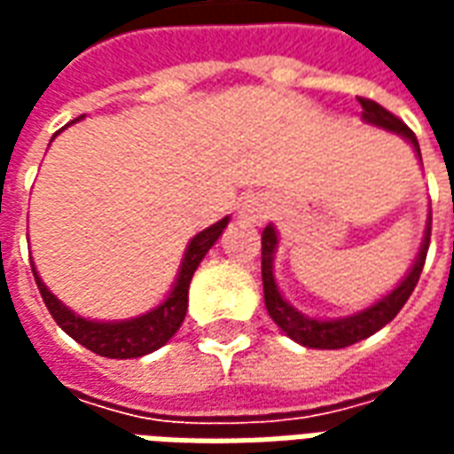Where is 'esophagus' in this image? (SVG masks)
<instances>
[{
	"label": "esophagus",
	"instance_id": "esophagus-1",
	"mask_svg": "<svg viewBox=\"0 0 454 454\" xmlns=\"http://www.w3.org/2000/svg\"><path fill=\"white\" fill-rule=\"evenodd\" d=\"M238 216L247 223H260L267 216V201L260 194H247L238 204Z\"/></svg>",
	"mask_w": 454,
	"mask_h": 454
}]
</instances>
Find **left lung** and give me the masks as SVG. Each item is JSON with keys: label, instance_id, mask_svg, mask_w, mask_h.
<instances>
[{"label": "left lung", "instance_id": "1", "mask_svg": "<svg viewBox=\"0 0 454 454\" xmlns=\"http://www.w3.org/2000/svg\"><path fill=\"white\" fill-rule=\"evenodd\" d=\"M357 102L362 104V121L370 123V126H377V129L391 130V133H399L401 138L409 140L416 155L420 158L419 140H416V133L403 123L401 119H396L394 114L387 112L384 106H380L372 99H362L357 97ZM430 221L426 223V236H423V243H420L419 257L416 262L411 265L409 275L401 279L399 285L391 289L389 294L381 296L377 304L362 309L357 314L345 316V318H311V316H304L301 311H296L294 306L286 301L279 286H277L275 279V253H277V238L275 226H270L262 231V289H265V306L270 318L275 321L282 331H285L292 340H296L304 348H316V350H340V348H348V345H355V342L370 338L372 333H377L380 328L389 324L394 316L399 314L403 304L409 301L411 292L419 285V277L423 272V265H426V255H428V243H430Z\"/></svg>", "mask_w": 454, "mask_h": 454}]
</instances>
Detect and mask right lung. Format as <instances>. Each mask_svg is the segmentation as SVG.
I'll use <instances>...</instances> for the list:
<instances>
[{"label": "right lung", "instance_id": "1", "mask_svg": "<svg viewBox=\"0 0 454 454\" xmlns=\"http://www.w3.org/2000/svg\"><path fill=\"white\" fill-rule=\"evenodd\" d=\"M228 221H231L228 216L221 218L218 223L204 228L201 233H197V236L189 240L184 257H182L177 282L172 286L168 299L160 306H155V309H150L148 314L136 316V318H129V321H90V318L77 316L73 309H67L43 285V279L35 272V265H31V270H34L35 285L41 289V296H43L48 311L55 318V324L60 325L70 338H74L80 345H84L87 350L97 352L102 357H112V360L143 357V355L162 348L179 331V325H182L184 316H187L189 282H192V277L197 272L199 262L204 260V255L216 243L218 236L223 233Z\"/></svg>", "mask_w": 454, "mask_h": 454}]
</instances>
